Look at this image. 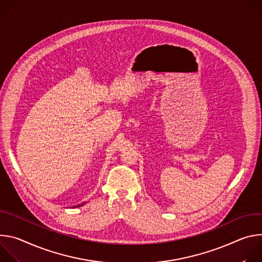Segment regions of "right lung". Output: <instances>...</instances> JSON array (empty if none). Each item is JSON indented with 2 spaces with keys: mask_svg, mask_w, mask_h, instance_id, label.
<instances>
[{
  "mask_svg": "<svg viewBox=\"0 0 262 262\" xmlns=\"http://www.w3.org/2000/svg\"><path fill=\"white\" fill-rule=\"evenodd\" d=\"M83 204H84V203H82V204H81V205H80V206H82V205H83ZM77 207H78V206H77Z\"/></svg>",
  "mask_w": 262,
  "mask_h": 262,
  "instance_id": "right-lung-1",
  "label": "right lung"
}]
</instances>
